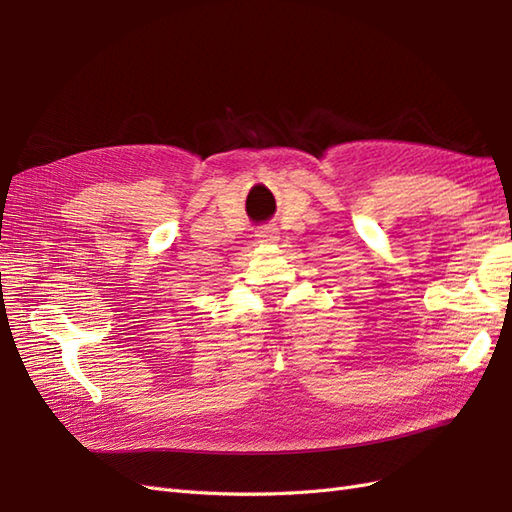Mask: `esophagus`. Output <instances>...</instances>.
<instances>
[{"label":"esophagus","instance_id":"obj_1","mask_svg":"<svg viewBox=\"0 0 512 512\" xmlns=\"http://www.w3.org/2000/svg\"><path fill=\"white\" fill-rule=\"evenodd\" d=\"M277 235H280V232H277L275 226H262L260 230H256L258 243H275Z\"/></svg>","mask_w":512,"mask_h":512}]
</instances>
